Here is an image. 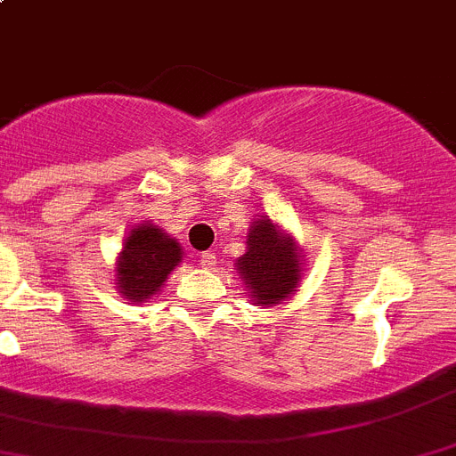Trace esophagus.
Masks as SVG:
<instances>
[{
    "label": "esophagus",
    "mask_w": 456,
    "mask_h": 456,
    "mask_svg": "<svg viewBox=\"0 0 456 456\" xmlns=\"http://www.w3.org/2000/svg\"><path fill=\"white\" fill-rule=\"evenodd\" d=\"M216 265V257L212 250H206V253H200V266H206V269H212Z\"/></svg>",
    "instance_id": "34e87169"
}]
</instances>
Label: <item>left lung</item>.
I'll list each match as a JSON object with an SVG mask.
<instances>
[{
    "mask_svg": "<svg viewBox=\"0 0 456 456\" xmlns=\"http://www.w3.org/2000/svg\"><path fill=\"white\" fill-rule=\"evenodd\" d=\"M300 260L289 237H282L271 219L253 221L244 257L237 260L250 294L262 305H275L296 289Z\"/></svg>",
    "mask_w": 456,
    "mask_h": 456,
    "instance_id": "1",
    "label": "left lung"
}]
</instances>
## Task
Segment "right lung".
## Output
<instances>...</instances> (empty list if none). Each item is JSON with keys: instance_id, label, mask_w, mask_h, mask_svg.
<instances>
[{"instance_id": "1", "label": "right lung", "mask_w": 456, "mask_h": 456, "mask_svg": "<svg viewBox=\"0 0 456 456\" xmlns=\"http://www.w3.org/2000/svg\"><path fill=\"white\" fill-rule=\"evenodd\" d=\"M181 257V246L176 240H169L153 224L133 228L117 262V285L124 298L135 303L151 298Z\"/></svg>"}]
</instances>
